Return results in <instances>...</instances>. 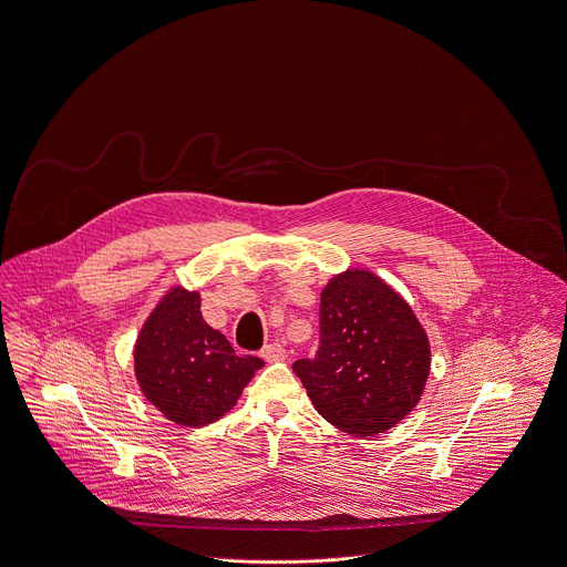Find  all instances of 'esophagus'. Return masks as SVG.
Here are the masks:
<instances>
[{
	"label": "esophagus",
	"mask_w": 567,
	"mask_h": 567,
	"mask_svg": "<svg viewBox=\"0 0 567 567\" xmlns=\"http://www.w3.org/2000/svg\"><path fill=\"white\" fill-rule=\"evenodd\" d=\"M260 357L267 361V363H280L287 359V350L280 346V343H269L262 348Z\"/></svg>",
	"instance_id": "esophagus-1"
}]
</instances>
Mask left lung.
Returning <instances> with one entry per match:
<instances>
[{
  "instance_id": "obj_1",
  "label": "left lung",
  "mask_w": 567,
  "mask_h": 567,
  "mask_svg": "<svg viewBox=\"0 0 567 567\" xmlns=\"http://www.w3.org/2000/svg\"><path fill=\"white\" fill-rule=\"evenodd\" d=\"M321 346L293 365L317 413L334 429L374 437L420 402L431 343L409 302L365 267L328 280L319 298Z\"/></svg>"
}]
</instances>
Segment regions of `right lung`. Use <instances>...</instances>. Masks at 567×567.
<instances>
[{"instance_id":"right-lung-1","label":"right lung","mask_w":567,"mask_h":567,"mask_svg":"<svg viewBox=\"0 0 567 567\" xmlns=\"http://www.w3.org/2000/svg\"><path fill=\"white\" fill-rule=\"evenodd\" d=\"M134 378L145 400L178 426L224 417L265 363L237 357L199 311V291L169 287L145 317L134 348Z\"/></svg>"}]
</instances>
